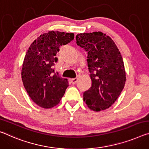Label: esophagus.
Returning a JSON list of instances; mask_svg holds the SVG:
<instances>
[{
  "mask_svg": "<svg viewBox=\"0 0 149 149\" xmlns=\"http://www.w3.org/2000/svg\"><path fill=\"white\" fill-rule=\"evenodd\" d=\"M77 80H78V78H77V77H75V78H73L71 79V82H72V84H75L77 83Z\"/></svg>",
  "mask_w": 149,
  "mask_h": 149,
  "instance_id": "obj_1",
  "label": "esophagus"
}]
</instances>
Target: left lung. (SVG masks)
I'll use <instances>...</instances> for the list:
<instances>
[{
  "mask_svg": "<svg viewBox=\"0 0 149 149\" xmlns=\"http://www.w3.org/2000/svg\"><path fill=\"white\" fill-rule=\"evenodd\" d=\"M77 46L87 52L92 85L84 93L88 107L100 111L110 107L124 88L126 74L123 60L115 42L101 32L77 34Z\"/></svg>",
  "mask_w": 149,
  "mask_h": 149,
  "instance_id": "8db88e82",
  "label": "left lung"
}]
</instances>
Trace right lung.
<instances>
[{"label": "right lung", "mask_w": 149, "mask_h": 149, "mask_svg": "<svg viewBox=\"0 0 149 149\" xmlns=\"http://www.w3.org/2000/svg\"><path fill=\"white\" fill-rule=\"evenodd\" d=\"M74 39V33L49 31L32 42L24 60L22 79L28 95L40 107L58 105L68 87V79L55 72L54 62L60 47Z\"/></svg>", "instance_id": "1"}]
</instances>
